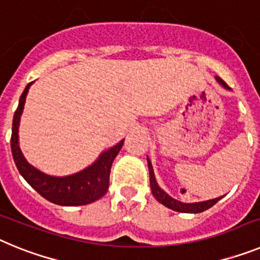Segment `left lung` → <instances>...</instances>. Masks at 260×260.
Segmentation results:
<instances>
[{
  "mask_svg": "<svg viewBox=\"0 0 260 260\" xmlns=\"http://www.w3.org/2000/svg\"><path fill=\"white\" fill-rule=\"evenodd\" d=\"M216 80L221 84L224 88L229 89L228 84L225 83L224 80L221 78L216 77ZM147 162H148V171H150V185H151V190H152V194L153 197L156 198V201L160 202L161 204H164L165 207L171 208V210L177 211V212H185V213H199V212H203V211L208 210L216 204L222 197H219V198H215V199H210V201H206V202H197V203H182V202L177 201V199L172 198L171 195H168L164 190L157 185L156 182V178H155V173H153V168L152 164H151L150 158L147 157Z\"/></svg>",
  "mask_w": 260,
  "mask_h": 260,
  "instance_id": "1",
  "label": "left lung"
}]
</instances>
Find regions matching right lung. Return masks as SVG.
Returning a JSON list of instances; mask_svg holds the SVG:
<instances>
[{
    "mask_svg": "<svg viewBox=\"0 0 260 260\" xmlns=\"http://www.w3.org/2000/svg\"><path fill=\"white\" fill-rule=\"evenodd\" d=\"M31 83H28L19 99L15 114L13 118V133H11V152L18 171L29 185L47 201L58 206H84L92 203L105 195L109 187V173L112 162L122 148L123 141L117 143L109 150L104 151L91 167L83 171L66 177H53L43 173L27 162L19 148L18 128L22 116L26 96Z\"/></svg>",
    "mask_w": 260,
    "mask_h": 260,
    "instance_id": "obj_1",
    "label": "right lung"
}]
</instances>
